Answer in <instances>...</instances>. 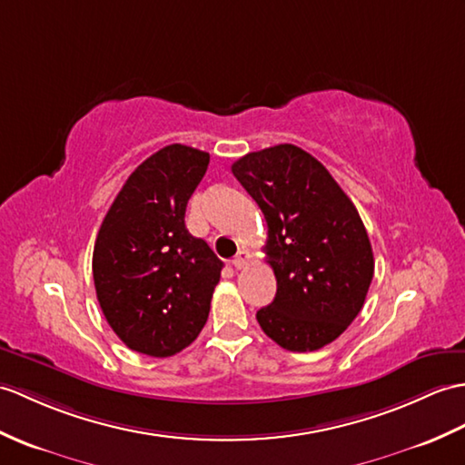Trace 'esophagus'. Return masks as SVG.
I'll list each match as a JSON object with an SVG mask.
<instances>
[{
    "label": "esophagus",
    "mask_w": 465,
    "mask_h": 465,
    "mask_svg": "<svg viewBox=\"0 0 465 465\" xmlns=\"http://www.w3.org/2000/svg\"><path fill=\"white\" fill-rule=\"evenodd\" d=\"M247 262H250V252L240 250V252H237V255L233 257L232 263H233L235 269H243L247 265Z\"/></svg>",
    "instance_id": "obj_1"
}]
</instances>
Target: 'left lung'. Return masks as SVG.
<instances>
[{
	"instance_id": "8db88e82",
	"label": "left lung",
	"mask_w": 465,
	"mask_h": 465,
	"mask_svg": "<svg viewBox=\"0 0 465 465\" xmlns=\"http://www.w3.org/2000/svg\"><path fill=\"white\" fill-rule=\"evenodd\" d=\"M233 176L267 222L275 299L257 311L269 339L293 352L319 351L359 315L374 275L369 233L329 170L295 144L250 153Z\"/></svg>"
}]
</instances>
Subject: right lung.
I'll return each instance as SVG.
<instances>
[{
	"label": "right lung",
	"mask_w": 465,
	"mask_h": 465,
	"mask_svg": "<svg viewBox=\"0 0 465 465\" xmlns=\"http://www.w3.org/2000/svg\"><path fill=\"white\" fill-rule=\"evenodd\" d=\"M210 154L170 144L140 164L106 212L93 252L96 299L128 349L164 359L196 341L223 263L183 223Z\"/></svg>",
	"instance_id": "right-lung-1"
}]
</instances>
